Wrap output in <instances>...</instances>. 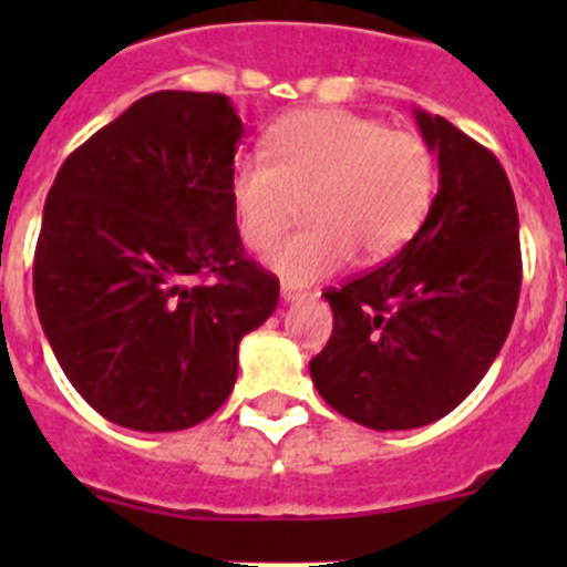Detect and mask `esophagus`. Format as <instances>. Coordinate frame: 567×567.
<instances>
[{
	"label": "esophagus",
	"instance_id": "obj_1",
	"mask_svg": "<svg viewBox=\"0 0 567 567\" xmlns=\"http://www.w3.org/2000/svg\"><path fill=\"white\" fill-rule=\"evenodd\" d=\"M280 298L287 300V303H295V300H303V298H307V292H303V289L284 287V289H280Z\"/></svg>",
	"mask_w": 567,
	"mask_h": 567
}]
</instances>
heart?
<instances>
[{
    "mask_svg": "<svg viewBox=\"0 0 567 567\" xmlns=\"http://www.w3.org/2000/svg\"><path fill=\"white\" fill-rule=\"evenodd\" d=\"M267 154L235 158L229 204L240 240L267 252L295 218L298 198H307L309 224L269 255V267L289 284L334 275L354 252L363 260L400 252L437 195L432 144L372 115H287L269 130Z\"/></svg>",
    "mask_w": 567,
    "mask_h": 567,
    "instance_id": "1",
    "label": "heart"
}]
</instances>
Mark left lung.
<instances>
[{"mask_svg":"<svg viewBox=\"0 0 567 567\" xmlns=\"http://www.w3.org/2000/svg\"><path fill=\"white\" fill-rule=\"evenodd\" d=\"M437 153L432 213L394 258L327 289L332 338L309 360L334 412L400 432L454 412L514 323L523 284L517 202L497 155L417 110Z\"/></svg>","mask_w":567,"mask_h":567,"instance_id":"obj_1","label":"left lung"}]
</instances>
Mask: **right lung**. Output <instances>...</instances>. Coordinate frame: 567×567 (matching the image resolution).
<instances>
[{"mask_svg": "<svg viewBox=\"0 0 567 567\" xmlns=\"http://www.w3.org/2000/svg\"><path fill=\"white\" fill-rule=\"evenodd\" d=\"M244 124L221 93L158 90L68 155L33 295L62 372L110 423L182 432L224 405L238 343L278 307L229 204Z\"/></svg>", "mask_w": 567, "mask_h": 567, "instance_id": "1", "label": "right lung"}]
</instances>
